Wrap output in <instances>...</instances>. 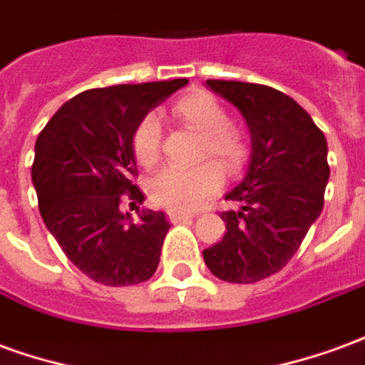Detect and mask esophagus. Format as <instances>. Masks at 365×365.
Listing matches in <instances>:
<instances>
[{
  "label": "esophagus",
  "mask_w": 365,
  "mask_h": 365,
  "mask_svg": "<svg viewBox=\"0 0 365 365\" xmlns=\"http://www.w3.org/2000/svg\"><path fill=\"white\" fill-rule=\"evenodd\" d=\"M170 221L172 222H182V221H187V219H193L195 215L193 213H183V211H175V209H172L170 211Z\"/></svg>",
  "instance_id": "esophagus-1"
}]
</instances>
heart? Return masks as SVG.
I'll return each mask as SVG.
<instances>
[{"instance_id":"heart-1","label":"heart","mask_w":365,"mask_h":365,"mask_svg":"<svg viewBox=\"0 0 365 365\" xmlns=\"http://www.w3.org/2000/svg\"><path fill=\"white\" fill-rule=\"evenodd\" d=\"M175 117L183 127L201 136L199 160L211 158L225 172L237 170L245 160V140L237 128L229 125V115L219 101L207 93L182 97L174 105ZM133 150L138 164L152 168L160 158V120L146 115L133 135ZM213 164L178 170H162L150 185V197L156 205L175 211H195L221 185V172Z\"/></svg>"}]
</instances>
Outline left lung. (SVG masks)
<instances>
[{
    "instance_id": "obj_1",
    "label": "left lung",
    "mask_w": 365,
    "mask_h": 365,
    "mask_svg": "<svg viewBox=\"0 0 365 365\" xmlns=\"http://www.w3.org/2000/svg\"><path fill=\"white\" fill-rule=\"evenodd\" d=\"M209 90L242 113L250 130V160L225 199V237L203 250L207 268L222 282L254 283L293 258L324 205L330 168L327 138L301 105L260 83L207 80Z\"/></svg>"
}]
</instances>
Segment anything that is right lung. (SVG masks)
<instances>
[{
    "label": "right lung",
    "mask_w": 365,
    "mask_h": 365,
    "mask_svg": "<svg viewBox=\"0 0 365 365\" xmlns=\"http://www.w3.org/2000/svg\"><path fill=\"white\" fill-rule=\"evenodd\" d=\"M183 86L187 80L82 91L36 138L31 175L43 221L68 260L93 282L136 285L158 268L166 215L143 209L133 222L118 205L125 192L131 205L144 199L133 183L138 123Z\"/></svg>",
    "instance_id": "right-lung-1"
}]
</instances>
